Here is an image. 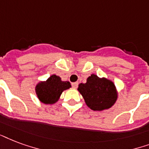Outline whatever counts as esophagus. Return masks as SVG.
Here are the masks:
<instances>
[{
	"label": "esophagus",
	"mask_w": 149,
	"mask_h": 149,
	"mask_svg": "<svg viewBox=\"0 0 149 149\" xmlns=\"http://www.w3.org/2000/svg\"><path fill=\"white\" fill-rule=\"evenodd\" d=\"M71 85H72V88H77V87H78V83L73 82L72 84H71Z\"/></svg>",
	"instance_id": "obj_1"
}]
</instances>
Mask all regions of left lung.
I'll list each match as a JSON object with an SVG mask.
<instances>
[{
  "label": "left lung",
  "mask_w": 149,
  "mask_h": 149,
  "mask_svg": "<svg viewBox=\"0 0 149 149\" xmlns=\"http://www.w3.org/2000/svg\"><path fill=\"white\" fill-rule=\"evenodd\" d=\"M78 90L86 105L94 111L109 109L117 100L114 83L106 78H99L94 74L87 78L86 83L79 84Z\"/></svg>",
  "instance_id": "obj_1"
}]
</instances>
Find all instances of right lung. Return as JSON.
<instances>
[{
    "label": "right lung",
    "mask_w": 149,
    "mask_h": 149,
    "mask_svg": "<svg viewBox=\"0 0 149 149\" xmlns=\"http://www.w3.org/2000/svg\"><path fill=\"white\" fill-rule=\"evenodd\" d=\"M71 87L69 81H63L61 78L53 74L45 81H40L36 86V93L40 102L45 104H54L64 90Z\"/></svg>",
    "instance_id": "1"
}]
</instances>
